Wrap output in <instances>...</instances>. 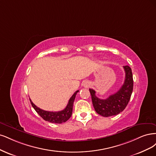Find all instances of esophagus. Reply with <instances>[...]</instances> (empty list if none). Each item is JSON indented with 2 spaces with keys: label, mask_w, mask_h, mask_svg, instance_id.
<instances>
[{
  "label": "esophagus",
  "mask_w": 156,
  "mask_h": 156,
  "mask_svg": "<svg viewBox=\"0 0 156 156\" xmlns=\"http://www.w3.org/2000/svg\"><path fill=\"white\" fill-rule=\"evenodd\" d=\"M90 84H89V82H84V84H83V85L84 86H89Z\"/></svg>",
  "instance_id": "esophagus-1"
}]
</instances>
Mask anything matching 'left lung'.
<instances>
[{
  "label": "left lung",
  "instance_id": "obj_1",
  "mask_svg": "<svg viewBox=\"0 0 156 156\" xmlns=\"http://www.w3.org/2000/svg\"><path fill=\"white\" fill-rule=\"evenodd\" d=\"M125 80L119 91L106 99H100L96 97L94 90L89 89L93 107L96 112L102 117L117 115L126 107L133 91V80L132 69L128 65L124 66Z\"/></svg>",
  "mask_w": 156,
  "mask_h": 156
}]
</instances>
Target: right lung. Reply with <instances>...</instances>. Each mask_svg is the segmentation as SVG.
<instances>
[{
  "mask_svg": "<svg viewBox=\"0 0 156 156\" xmlns=\"http://www.w3.org/2000/svg\"><path fill=\"white\" fill-rule=\"evenodd\" d=\"M79 91H76L75 92L73 96L69 99V102L65 108L62 111L59 112H48L44 111L43 109H40L35 105L32 100L30 99V101L31 102L32 107L36 110V112L41 116L44 120L46 121L52 122V123H56V124H62L65 122L71 117L73 113V103L74 101L75 97L77 93Z\"/></svg>",
  "mask_w": 156,
  "mask_h": 156,
  "instance_id": "add662e5",
  "label": "right lung"
}]
</instances>
